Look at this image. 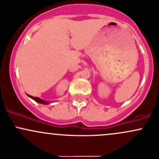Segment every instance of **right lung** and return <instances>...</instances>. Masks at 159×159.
Listing matches in <instances>:
<instances>
[{"label":"right lung","mask_w":159,"mask_h":159,"mask_svg":"<svg viewBox=\"0 0 159 159\" xmlns=\"http://www.w3.org/2000/svg\"><path fill=\"white\" fill-rule=\"evenodd\" d=\"M27 96H28L29 97H30V98H31V99H34V101H36V102H39V103L44 104V105H46V104H49V102H46V101H44V100H43V99H40V98H38V97H34V96H30V95H27Z\"/></svg>","instance_id":"1"}]
</instances>
